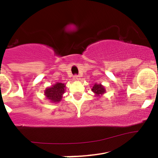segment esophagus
<instances>
[{"mask_svg": "<svg viewBox=\"0 0 158 158\" xmlns=\"http://www.w3.org/2000/svg\"><path fill=\"white\" fill-rule=\"evenodd\" d=\"M73 79H75V80H79V79H80V77H79V75H77V74H76V75L73 76Z\"/></svg>", "mask_w": 158, "mask_h": 158, "instance_id": "obj_1", "label": "esophagus"}]
</instances>
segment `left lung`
Segmentation results:
<instances>
[{
  "label": "left lung",
  "instance_id": "8db88e82",
  "mask_svg": "<svg viewBox=\"0 0 158 158\" xmlns=\"http://www.w3.org/2000/svg\"><path fill=\"white\" fill-rule=\"evenodd\" d=\"M92 91L94 92L97 95H102L105 93V88L100 84H94L93 88H92Z\"/></svg>",
  "mask_w": 158,
  "mask_h": 158
}]
</instances>
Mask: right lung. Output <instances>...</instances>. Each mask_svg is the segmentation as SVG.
<instances>
[{"mask_svg":"<svg viewBox=\"0 0 158 158\" xmlns=\"http://www.w3.org/2000/svg\"><path fill=\"white\" fill-rule=\"evenodd\" d=\"M65 85L63 83H56L50 88H47L44 91L45 96L52 102H59L61 99L62 94L64 93Z\"/></svg>","mask_w":158,"mask_h":158,"instance_id":"obj_1","label":"right lung"}]
</instances>
